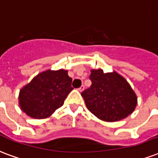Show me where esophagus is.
I'll return each mask as SVG.
<instances>
[{"label": "esophagus", "mask_w": 158, "mask_h": 158, "mask_svg": "<svg viewBox=\"0 0 158 158\" xmlns=\"http://www.w3.org/2000/svg\"><path fill=\"white\" fill-rule=\"evenodd\" d=\"M84 88H85V86H84L83 85H82V86H80V87L78 88V91H79V92H82V91H83V90H84Z\"/></svg>", "instance_id": "1"}]
</instances>
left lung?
Listing matches in <instances>:
<instances>
[{"label":"left lung","mask_w":158,"mask_h":158,"mask_svg":"<svg viewBox=\"0 0 158 158\" xmlns=\"http://www.w3.org/2000/svg\"><path fill=\"white\" fill-rule=\"evenodd\" d=\"M92 85L81 92L89 111L99 119L117 122L131 114L137 104V95L127 81L117 72L91 70Z\"/></svg>","instance_id":"1"}]
</instances>
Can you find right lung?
<instances>
[{"label": "right lung", "mask_w": 158, "mask_h": 158, "mask_svg": "<svg viewBox=\"0 0 158 158\" xmlns=\"http://www.w3.org/2000/svg\"><path fill=\"white\" fill-rule=\"evenodd\" d=\"M72 81L66 70H47L41 72L21 89L20 107L32 118H47L63 105L73 89Z\"/></svg>", "instance_id": "add662e5"}]
</instances>
